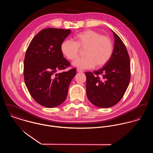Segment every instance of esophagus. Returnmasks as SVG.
Instances as JSON below:
<instances>
[{
	"label": "esophagus",
	"mask_w": 153,
	"mask_h": 153,
	"mask_svg": "<svg viewBox=\"0 0 153 153\" xmlns=\"http://www.w3.org/2000/svg\"><path fill=\"white\" fill-rule=\"evenodd\" d=\"M76 71H77L78 72H84V71H82V70H81V69H79V68H78V69H76Z\"/></svg>",
	"instance_id": "34e87169"
}]
</instances>
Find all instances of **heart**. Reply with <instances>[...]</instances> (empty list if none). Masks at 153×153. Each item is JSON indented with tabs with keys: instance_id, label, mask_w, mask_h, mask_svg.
Returning <instances> with one entry per match:
<instances>
[{
	"instance_id": "1",
	"label": "heart",
	"mask_w": 153,
	"mask_h": 153,
	"mask_svg": "<svg viewBox=\"0 0 153 153\" xmlns=\"http://www.w3.org/2000/svg\"><path fill=\"white\" fill-rule=\"evenodd\" d=\"M74 41L66 39L61 45L62 53L69 60H74L79 55V49H85V57L73 62V65L80 69H90L94 66L102 67L111 59L113 53L112 39L106 35L93 30H86L77 33Z\"/></svg>"
}]
</instances>
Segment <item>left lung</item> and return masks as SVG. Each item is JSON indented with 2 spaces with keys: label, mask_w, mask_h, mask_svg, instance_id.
<instances>
[{
  "label": "left lung",
  "mask_w": 153,
  "mask_h": 153,
  "mask_svg": "<svg viewBox=\"0 0 153 153\" xmlns=\"http://www.w3.org/2000/svg\"><path fill=\"white\" fill-rule=\"evenodd\" d=\"M112 32L115 42L109 61L101 69L85 73L88 98L94 105L103 108L111 107L121 100L131 77L127 48L121 38Z\"/></svg>",
  "instance_id": "1"
}]
</instances>
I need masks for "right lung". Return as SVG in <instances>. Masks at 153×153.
<instances>
[{
  "label": "right lung",
  "mask_w": 153,
  "mask_h": 153,
  "mask_svg": "<svg viewBox=\"0 0 153 153\" xmlns=\"http://www.w3.org/2000/svg\"><path fill=\"white\" fill-rule=\"evenodd\" d=\"M70 33V29H44L33 38L26 50L25 82L34 100L45 107H56L64 102L76 75L75 68L56 73L70 66L61 50V45Z\"/></svg>",
  "instance_id": "add662e5"
}]
</instances>
